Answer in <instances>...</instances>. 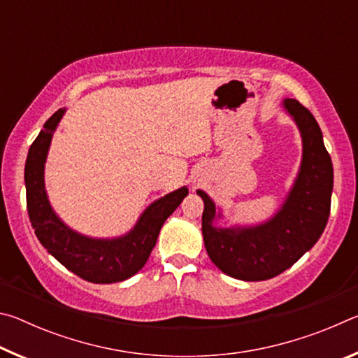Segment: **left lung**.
<instances>
[{
	"instance_id": "obj_1",
	"label": "left lung",
	"mask_w": 358,
	"mask_h": 358,
	"mask_svg": "<svg viewBox=\"0 0 358 358\" xmlns=\"http://www.w3.org/2000/svg\"><path fill=\"white\" fill-rule=\"evenodd\" d=\"M282 106L299 126L303 156L281 210L254 227H215L216 205L207 192L197 191L203 201L205 250L222 273L237 280L264 281L282 273L316 245L330 216L333 166L322 131L296 99H284Z\"/></svg>"
}]
</instances>
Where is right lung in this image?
<instances>
[{
  "instance_id": "obj_1",
  "label": "right lung",
  "mask_w": 358,
  "mask_h": 358,
  "mask_svg": "<svg viewBox=\"0 0 358 358\" xmlns=\"http://www.w3.org/2000/svg\"><path fill=\"white\" fill-rule=\"evenodd\" d=\"M64 108L45 121L28 151L25 164L27 208L29 221L41 245L59 264L82 280L96 284L124 281L147 264L156 245L162 224L187 196V187H180L157 199L138 217L134 229L123 237L102 240L74 232L52 210L44 185V164L48 147Z\"/></svg>"
}]
</instances>
